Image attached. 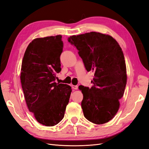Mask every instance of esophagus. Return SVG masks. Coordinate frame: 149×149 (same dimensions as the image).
<instances>
[{
    "instance_id": "esophagus-1",
    "label": "esophagus",
    "mask_w": 149,
    "mask_h": 149,
    "mask_svg": "<svg viewBox=\"0 0 149 149\" xmlns=\"http://www.w3.org/2000/svg\"><path fill=\"white\" fill-rule=\"evenodd\" d=\"M71 87L74 89H78V86H74V85H71Z\"/></svg>"
}]
</instances>
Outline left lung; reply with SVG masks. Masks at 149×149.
Here are the masks:
<instances>
[{"label":"left lung","mask_w":149,"mask_h":149,"mask_svg":"<svg viewBox=\"0 0 149 149\" xmlns=\"http://www.w3.org/2000/svg\"><path fill=\"white\" fill-rule=\"evenodd\" d=\"M68 41L77 48L86 70L94 73L91 88L79 86L84 116L94 124L106 123L118 112L127 83L122 48L111 36L95 31L71 36Z\"/></svg>","instance_id":"8db88e82"}]
</instances>
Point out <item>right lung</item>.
<instances>
[{
	"mask_svg": "<svg viewBox=\"0 0 149 149\" xmlns=\"http://www.w3.org/2000/svg\"><path fill=\"white\" fill-rule=\"evenodd\" d=\"M61 35L37 38L26 48L21 68L20 80L30 112L39 123L54 126L64 118L71 88L56 83L61 71Z\"/></svg>",
	"mask_w": 149,
	"mask_h": 149,
	"instance_id": "right-lung-1",
	"label": "right lung"
}]
</instances>
